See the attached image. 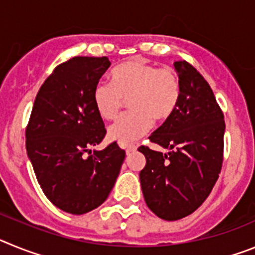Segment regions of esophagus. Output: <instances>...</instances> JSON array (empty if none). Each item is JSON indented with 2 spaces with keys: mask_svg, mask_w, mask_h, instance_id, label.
Here are the masks:
<instances>
[{
  "mask_svg": "<svg viewBox=\"0 0 255 255\" xmlns=\"http://www.w3.org/2000/svg\"><path fill=\"white\" fill-rule=\"evenodd\" d=\"M136 145L135 144H129V145H126V153H131V152H135L136 150Z\"/></svg>",
  "mask_w": 255,
  "mask_h": 255,
  "instance_id": "1",
  "label": "esophagus"
}]
</instances>
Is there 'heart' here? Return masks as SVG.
<instances>
[{"instance_id":"obj_1","label":"heart","mask_w":255,"mask_h":255,"mask_svg":"<svg viewBox=\"0 0 255 255\" xmlns=\"http://www.w3.org/2000/svg\"><path fill=\"white\" fill-rule=\"evenodd\" d=\"M131 111L121 115L108 129V138L128 144L152 128L153 119L166 121L176 111L181 82L173 70L159 69L144 58L125 61L111 71V83L101 82L93 89V103L105 120L117 116L128 98Z\"/></svg>"}]
</instances>
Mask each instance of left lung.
Here are the masks:
<instances>
[{
  "label": "left lung",
  "instance_id": "obj_1",
  "mask_svg": "<svg viewBox=\"0 0 255 255\" xmlns=\"http://www.w3.org/2000/svg\"><path fill=\"white\" fill-rule=\"evenodd\" d=\"M181 82L176 111L149 136L170 152L139 147L147 163L140 185L148 208L166 221L197 211L215 186L224 157V114L206 79L186 61H176Z\"/></svg>",
  "mask_w": 255,
  "mask_h": 255
}]
</instances>
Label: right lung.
<instances>
[{
	"instance_id": "right-lung-1",
	"label": "right lung",
	"mask_w": 255,
	"mask_h": 255,
	"mask_svg": "<svg viewBox=\"0 0 255 255\" xmlns=\"http://www.w3.org/2000/svg\"><path fill=\"white\" fill-rule=\"evenodd\" d=\"M110 65L107 57H73L58 65L40 87L26 126V152L40 188L71 215L107 199L125 159L116 143L91 149L106 135L93 89Z\"/></svg>"
}]
</instances>
